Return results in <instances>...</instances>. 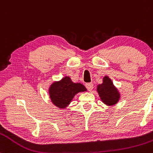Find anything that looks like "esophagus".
Listing matches in <instances>:
<instances>
[{
  "label": "esophagus",
  "instance_id": "1",
  "mask_svg": "<svg viewBox=\"0 0 153 153\" xmlns=\"http://www.w3.org/2000/svg\"><path fill=\"white\" fill-rule=\"evenodd\" d=\"M85 87H86V88L89 91H91L93 90V88H94V84L91 83V82H89V83H86V84H85Z\"/></svg>",
  "mask_w": 153,
  "mask_h": 153
}]
</instances>
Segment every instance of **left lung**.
Segmentation results:
<instances>
[{
    "instance_id": "8db88e82",
    "label": "left lung",
    "mask_w": 153,
    "mask_h": 153,
    "mask_svg": "<svg viewBox=\"0 0 153 153\" xmlns=\"http://www.w3.org/2000/svg\"><path fill=\"white\" fill-rule=\"evenodd\" d=\"M97 92L101 100L108 106H113L119 101L120 94L108 76H104L103 82L97 86Z\"/></svg>"
}]
</instances>
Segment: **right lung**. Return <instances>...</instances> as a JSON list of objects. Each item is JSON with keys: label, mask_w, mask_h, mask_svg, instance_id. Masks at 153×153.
<instances>
[{"label": "right lung", "mask_w": 153, "mask_h": 153, "mask_svg": "<svg viewBox=\"0 0 153 153\" xmlns=\"http://www.w3.org/2000/svg\"><path fill=\"white\" fill-rule=\"evenodd\" d=\"M87 89L80 82L75 83L70 77L65 76L59 81L54 82L49 88V94L54 106L59 108H65L74 96Z\"/></svg>", "instance_id": "add662e5"}]
</instances>
